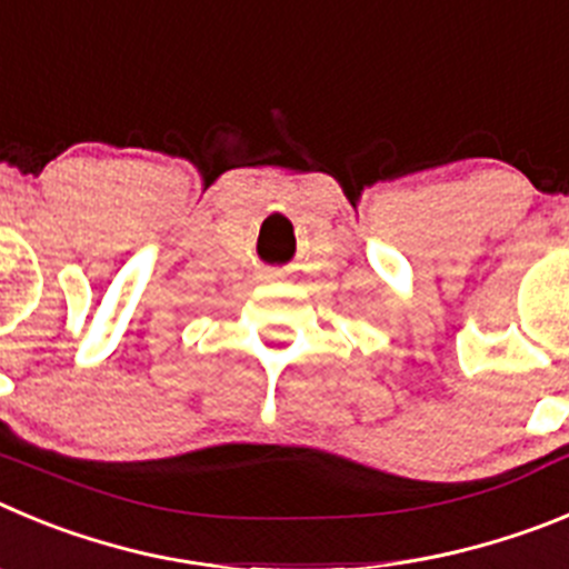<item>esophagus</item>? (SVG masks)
<instances>
[{
    "mask_svg": "<svg viewBox=\"0 0 569 569\" xmlns=\"http://www.w3.org/2000/svg\"><path fill=\"white\" fill-rule=\"evenodd\" d=\"M269 278H278V274H269Z\"/></svg>",
    "mask_w": 569,
    "mask_h": 569,
    "instance_id": "34e87169",
    "label": "esophagus"
}]
</instances>
